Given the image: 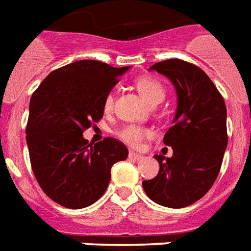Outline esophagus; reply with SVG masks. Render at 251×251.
Instances as JSON below:
<instances>
[{"label": "esophagus", "mask_w": 251, "mask_h": 251, "mask_svg": "<svg viewBox=\"0 0 251 251\" xmlns=\"http://www.w3.org/2000/svg\"><path fill=\"white\" fill-rule=\"evenodd\" d=\"M129 159H134V161H140V159H143V155H140V154H136L134 151H131L128 154Z\"/></svg>", "instance_id": "obj_1"}]
</instances>
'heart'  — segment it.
I'll return each instance as SVG.
<instances>
[{"instance_id": "obj_1", "label": "heart", "mask_w": 251, "mask_h": 251, "mask_svg": "<svg viewBox=\"0 0 251 251\" xmlns=\"http://www.w3.org/2000/svg\"><path fill=\"white\" fill-rule=\"evenodd\" d=\"M135 86L139 90V93L143 96L149 104L154 105V104H158L163 100L165 97V88L163 85L157 79L151 77H142L138 78L135 81ZM112 105H113V96L112 94H108L104 100V109L106 112H109L112 109ZM149 129L143 128V127H139V126H135V124H129V126H126L123 127L117 135L119 138L126 142L127 145H129L131 147H138V146L143 142L146 136H149Z\"/></svg>"}]
</instances>
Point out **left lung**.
I'll list each match as a JSON object with an SVG mask.
<instances>
[{
    "label": "left lung",
    "instance_id": "left-lung-1",
    "mask_svg": "<svg viewBox=\"0 0 251 251\" xmlns=\"http://www.w3.org/2000/svg\"><path fill=\"white\" fill-rule=\"evenodd\" d=\"M170 79L177 93L173 127L163 143L170 158L155 155L157 177L143 181L146 195L169 208H184L200 200L214 185L227 149V109L222 94L200 67L181 59L150 67Z\"/></svg>",
    "mask_w": 251,
    "mask_h": 251
}]
</instances>
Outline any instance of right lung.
I'll return each mask as SVG.
<instances>
[{"label": "right lung", "mask_w": 251, "mask_h": 251, "mask_svg": "<svg viewBox=\"0 0 251 251\" xmlns=\"http://www.w3.org/2000/svg\"><path fill=\"white\" fill-rule=\"evenodd\" d=\"M129 67L78 60L50 73L32 94L26 145L33 174L47 196L79 209L105 193L111 168L128 157L120 140L89 143L83 131L104 115V100Z\"/></svg>", "instance_id": "right-lung-1"}]
</instances>
